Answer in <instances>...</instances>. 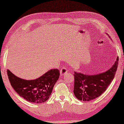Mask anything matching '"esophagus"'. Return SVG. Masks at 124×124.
Masks as SVG:
<instances>
[{
	"mask_svg": "<svg viewBox=\"0 0 124 124\" xmlns=\"http://www.w3.org/2000/svg\"><path fill=\"white\" fill-rule=\"evenodd\" d=\"M60 72H61V76H62V75L66 74L67 72H68V70L66 69V68H65V67H63V68H62L61 69Z\"/></svg>",
	"mask_w": 124,
	"mask_h": 124,
	"instance_id": "34e87169",
	"label": "esophagus"
}]
</instances>
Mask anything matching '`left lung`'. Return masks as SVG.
Listing matches in <instances>:
<instances>
[{
  "instance_id": "8db88e82",
  "label": "left lung",
  "mask_w": 124,
  "mask_h": 124,
  "mask_svg": "<svg viewBox=\"0 0 124 124\" xmlns=\"http://www.w3.org/2000/svg\"><path fill=\"white\" fill-rule=\"evenodd\" d=\"M118 65V57L113 66L104 73L87 75L75 72L73 93L75 97L79 100L89 101L101 96L114 78Z\"/></svg>"
}]
</instances>
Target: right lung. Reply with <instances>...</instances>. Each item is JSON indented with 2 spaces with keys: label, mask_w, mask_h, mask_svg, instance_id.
I'll return each instance as SVG.
<instances>
[{
  "label": "right lung",
  "mask_w": 124,
  "mask_h": 124,
  "mask_svg": "<svg viewBox=\"0 0 124 124\" xmlns=\"http://www.w3.org/2000/svg\"><path fill=\"white\" fill-rule=\"evenodd\" d=\"M11 86L20 96L29 102L42 103L49 98L60 72L57 69H51L35 80H25L7 71Z\"/></svg>",
  "instance_id": "right-lung-1"
}]
</instances>
